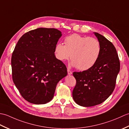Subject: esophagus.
<instances>
[{"label":"esophagus","mask_w":129,"mask_h":129,"mask_svg":"<svg viewBox=\"0 0 129 129\" xmlns=\"http://www.w3.org/2000/svg\"><path fill=\"white\" fill-rule=\"evenodd\" d=\"M67 71H68V74H69V75L72 74V72L69 69H68V68Z\"/></svg>","instance_id":"1"}]
</instances>
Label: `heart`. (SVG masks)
<instances>
[{"label":"heart","mask_w":129,"mask_h":129,"mask_svg":"<svg viewBox=\"0 0 129 129\" xmlns=\"http://www.w3.org/2000/svg\"><path fill=\"white\" fill-rule=\"evenodd\" d=\"M65 45L57 43L55 54L57 59L65 61L71 56L72 65L84 71L91 68L97 62L101 51L100 43L94 38L73 34L65 37Z\"/></svg>","instance_id":"b5f03b06"}]
</instances>
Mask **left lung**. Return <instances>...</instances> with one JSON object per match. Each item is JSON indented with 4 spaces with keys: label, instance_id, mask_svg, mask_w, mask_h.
<instances>
[{
    "label": "left lung",
    "instance_id": "left-lung-1",
    "mask_svg": "<svg viewBox=\"0 0 129 129\" xmlns=\"http://www.w3.org/2000/svg\"><path fill=\"white\" fill-rule=\"evenodd\" d=\"M95 35L101 45L97 62L88 70L73 74L76 79L73 98L76 104L85 107L98 105L109 97L120 71L118 54L113 43L98 33Z\"/></svg>",
    "mask_w": 129,
    "mask_h": 129
}]
</instances>
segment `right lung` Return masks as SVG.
<instances>
[{
	"label": "right lung",
	"instance_id": "right-lung-1",
	"mask_svg": "<svg viewBox=\"0 0 129 129\" xmlns=\"http://www.w3.org/2000/svg\"><path fill=\"white\" fill-rule=\"evenodd\" d=\"M61 31L38 28L24 34L12 56V78L21 95L28 102L44 104L53 99L57 83L67 69L55 56Z\"/></svg>",
	"mask_w": 129,
	"mask_h": 129
}]
</instances>
